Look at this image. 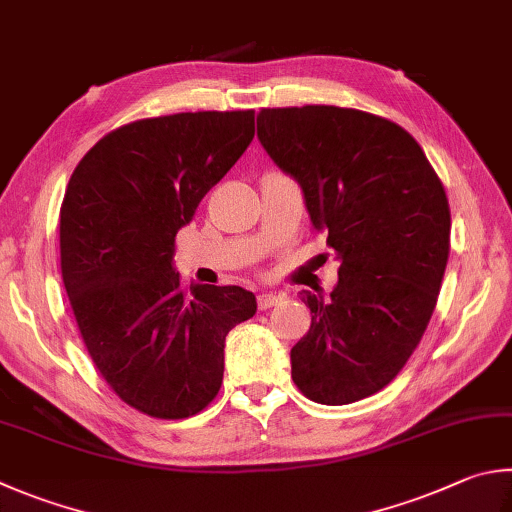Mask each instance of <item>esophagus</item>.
<instances>
[{
    "label": "esophagus",
    "instance_id": "obj_1",
    "mask_svg": "<svg viewBox=\"0 0 512 512\" xmlns=\"http://www.w3.org/2000/svg\"><path fill=\"white\" fill-rule=\"evenodd\" d=\"M282 300H284L282 293H268V291H264V293L257 295V304H259V309H262V311L271 309V306H277Z\"/></svg>",
    "mask_w": 512,
    "mask_h": 512
}]
</instances>
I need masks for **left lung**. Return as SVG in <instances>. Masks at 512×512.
<instances>
[{"mask_svg": "<svg viewBox=\"0 0 512 512\" xmlns=\"http://www.w3.org/2000/svg\"><path fill=\"white\" fill-rule=\"evenodd\" d=\"M257 136L340 262L327 300L302 291L311 329L291 349L293 383L315 403H356L392 383L434 313L450 255L443 183L410 132L360 109H262Z\"/></svg>", "mask_w": 512, "mask_h": 512, "instance_id": "left-lung-1", "label": "left lung"}]
</instances>
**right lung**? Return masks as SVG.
I'll return each instance as SVG.
<instances>
[{
	"mask_svg": "<svg viewBox=\"0 0 512 512\" xmlns=\"http://www.w3.org/2000/svg\"><path fill=\"white\" fill-rule=\"evenodd\" d=\"M255 111H185L102 136L60 208V268L80 336L120 401L188 418L215 401L226 336L253 318L241 286L181 284L174 237L246 152Z\"/></svg>",
	"mask_w": 512,
	"mask_h": 512,
	"instance_id": "obj_1",
	"label": "right lung"
}]
</instances>
